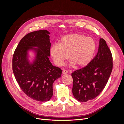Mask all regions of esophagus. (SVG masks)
<instances>
[{
  "label": "esophagus",
  "instance_id": "1",
  "mask_svg": "<svg viewBox=\"0 0 124 124\" xmlns=\"http://www.w3.org/2000/svg\"><path fill=\"white\" fill-rule=\"evenodd\" d=\"M62 74H67V73H68V71H67V70H62Z\"/></svg>",
  "mask_w": 124,
  "mask_h": 124
}]
</instances>
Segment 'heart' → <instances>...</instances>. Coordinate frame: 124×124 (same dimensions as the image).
Listing matches in <instances>:
<instances>
[{
	"label": "heart",
	"instance_id": "obj_1",
	"mask_svg": "<svg viewBox=\"0 0 124 124\" xmlns=\"http://www.w3.org/2000/svg\"><path fill=\"white\" fill-rule=\"evenodd\" d=\"M95 41L91 37L80 34H70L63 37L61 44H55L50 53L55 64L61 66L69 57L71 65L78 67L87 66L93 59L96 50Z\"/></svg>",
	"mask_w": 124,
	"mask_h": 124
}]
</instances>
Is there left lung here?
<instances>
[{
    "mask_svg": "<svg viewBox=\"0 0 124 124\" xmlns=\"http://www.w3.org/2000/svg\"><path fill=\"white\" fill-rule=\"evenodd\" d=\"M111 52L103 39L98 51L89 64L71 74L74 98L83 102L95 99L102 92L113 69Z\"/></svg>",
    "mask_w": 124,
    "mask_h": 124,
    "instance_id": "left-lung-1",
    "label": "left lung"
}]
</instances>
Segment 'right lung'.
Returning a JSON list of instances; mask_svg holds the SVG:
<instances>
[{
  "label": "right lung",
  "instance_id": "right-lung-1",
  "mask_svg": "<svg viewBox=\"0 0 124 124\" xmlns=\"http://www.w3.org/2000/svg\"><path fill=\"white\" fill-rule=\"evenodd\" d=\"M49 34L46 30L27 33L20 41L12 58L13 72L21 89L30 98L41 102L52 98L53 84L62 73V69L52 65L48 58L51 46ZM29 49L36 53L33 64L27 59Z\"/></svg>",
  "mask_w": 124,
  "mask_h": 124
}]
</instances>
